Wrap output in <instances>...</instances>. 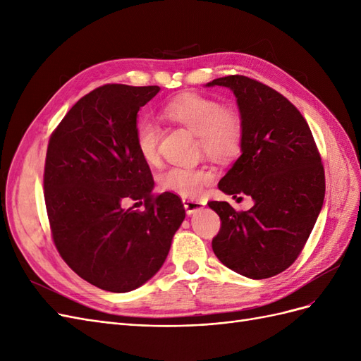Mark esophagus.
<instances>
[{"label":"esophagus","instance_id":"obj_1","mask_svg":"<svg viewBox=\"0 0 361 361\" xmlns=\"http://www.w3.org/2000/svg\"><path fill=\"white\" fill-rule=\"evenodd\" d=\"M182 203H183L185 211H187V214H188V215H191V214H194V212L200 211L202 207L204 206V203H203V202H200V200H192V199H183V200H182Z\"/></svg>","mask_w":361,"mask_h":361}]
</instances>
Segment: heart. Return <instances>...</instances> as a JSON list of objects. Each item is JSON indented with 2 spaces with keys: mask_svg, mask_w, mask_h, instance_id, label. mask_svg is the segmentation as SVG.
Masks as SVG:
<instances>
[{
  "mask_svg": "<svg viewBox=\"0 0 361 361\" xmlns=\"http://www.w3.org/2000/svg\"><path fill=\"white\" fill-rule=\"evenodd\" d=\"M162 114L197 135L207 157L224 159L235 155L243 140V118L233 106L220 105L215 99L195 93L174 97L162 106ZM159 125L141 118L135 126V146L145 162L159 159ZM212 171L204 167H170L162 173L161 187L183 197H197L204 185L212 180Z\"/></svg>",
  "mask_w": 361,
  "mask_h": 361,
  "instance_id": "b5f03b06",
  "label": "heart"
}]
</instances>
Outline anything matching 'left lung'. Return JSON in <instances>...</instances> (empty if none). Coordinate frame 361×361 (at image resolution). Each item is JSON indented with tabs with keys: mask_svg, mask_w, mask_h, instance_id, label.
<instances>
[{
	"mask_svg": "<svg viewBox=\"0 0 361 361\" xmlns=\"http://www.w3.org/2000/svg\"><path fill=\"white\" fill-rule=\"evenodd\" d=\"M236 97L243 118L241 157L218 188L250 195L255 206L236 212L227 202H209L221 220L212 250L223 265L244 277L280 274L301 253L322 209L325 174L312 130L285 96L244 75L207 82ZM241 199V197H239Z\"/></svg>",
	"mask_w": 361,
	"mask_h": 361,
	"instance_id": "1",
	"label": "left lung"
}]
</instances>
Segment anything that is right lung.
I'll list each match as a JSON object with an SVG mask.
<instances>
[{
    "label": "right lung",
    "mask_w": 361,
    "mask_h": 361,
    "mask_svg": "<svg viewBox=\"0 0 361 361\" xmlns=\"http://www.w3.org/2000/svg\"><path fill=\"white\" fill-rule=\"evenodd\" d=\"M158 85L106 84L76 102L54 130L43 190L54 244L85 281L129 292L154 277L185 209L173 192L154 195V178L135 146L137 113ZM145 201V213L125 208Z\"/></svg>",
    "instance_id": "obj_1"
}]
</instances>
